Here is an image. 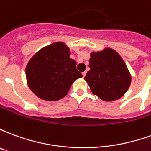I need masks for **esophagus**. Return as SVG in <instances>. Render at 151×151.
Masks as SVG:
<instances>
[{
  "label": "esophagus",
  "mask_w": 151,
  "mask_h": 151,
  "mask_svg": "<svg viewBox=\"0 0 151 151\" xmlns=\"http://www.w3.org/2000/svg\"><path fill=\"white\" fill-rule=\"evenodd\" d=\"M86 73V71H84V72L82 73V76H83V77H85Z\"/></svg>",
  "instance_id": "34e87169"
}]
</instances>
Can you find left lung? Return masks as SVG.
Returning a JSON list of instances; mask_svg holds the SVG:
<instances>
[{"label": "left lung", "instance_id": "8db88e82", "mask_svg": "<svg viewBox=\"0 0 151 151\" xmlns=\"http://www.w3.org/2000/svg\"><path fill=\"white\" fill-rule=\"evenodd\" d=\"M91 70L85 76L86 82L94 95L104 101L121 98L131 84V74L121 56L110 47L92 52L89 60Z\"/></svg>", "mask_w": 151, "mask_h": 151}]
</instances>
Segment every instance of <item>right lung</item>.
<instances>
[{"instance_id":"1","label":"right lung","mask_w":151,"mask_h":151,"mask_svg":"<svg viewBox=\"0 0 151 151\" xmlns=\"http://www.w3.org/2000/svg\"><path fill=\"white\" fill-rule=\"evenodd\" d=\"M63 42L46 46L32 56L26 67L27 82L31 91L47 101H57L69 92L73 82L82 74Z\"/></svg>"}]
</instances>
